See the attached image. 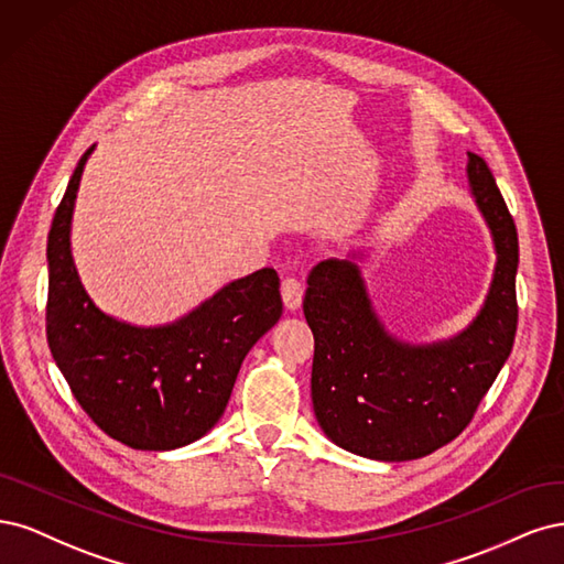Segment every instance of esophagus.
Returning a JSON list of instances; mask_svg holds the SVG:
<instances>
[{
  "label": "esophagus",
  "instance_id": "esophagus-1",
  "mask_svg": "<svg viewBox=\"0 0 564 564\" xmlns=\"http://www.w3.org/2000/svg\"><path fill=\"white\" fill-rule=\"evenodd\" d=\"M281 295H283V302L288 308H297L302 304V297H304V285L300 279L295 276H285L281 281Z\"/></svg>",
  "mask_w": 564,
  "mask_h": 564
}]
</instances>
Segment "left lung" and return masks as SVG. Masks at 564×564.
<instances>
[{"mask_svg": "<svg viewBox=\"0 0 564 564\" xmlns=\"http://www.w3.org/2000/svg\"><path fill=\"white\" fill-rule=\"evenodd\" d=\"M468 180L495 236L497 271L480 316L459 337L431 347L391 339L347 260L321 262L308 276L316 420L333 443L360 457L405 462L457 438L513 349L518 229L492 171L474 152Z\"/></svg>", "mask_w": 564, "mask_h": 564, "instance_id": "obj_1", "label": "left lung"}]
</instances>
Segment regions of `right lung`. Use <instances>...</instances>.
<instances>
[{
    "label": "right lung",
    "mask_w": 564,
    "mask_h": 564,
    "mask_svg": "<svg viewBox=\"0 0 564 564\" xmlns=\"http://www.w3.org/2000/svg\"><path fill=\"white\" fill-rule=\"evenodd\" d=\"M90 150L48 231V349L77 403L110 438L133 449L183 447L220 420L246 354L281 318V281L264 267L166 328H133L105 316L69 256L72 206Z\"/></svg>",
    "instance_id": "add662e5"
}]
</instances>
